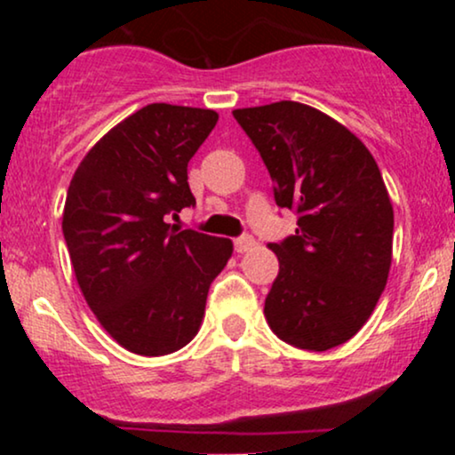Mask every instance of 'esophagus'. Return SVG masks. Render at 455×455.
<instances>
[{"mask_svg":"<svg viewBox=\"0 0 455 455\" xmlns=\"http://www.w3.org/2000/svg\"><path fill=\"white\" fill-rule=\"evenodd\" d=\"M254 245H257V242H254L252 235H242V237L235 239V252L243 254V252H248V250H252Z\"/></svg>","mask_w":455,"mask_h":455,"instance_id":"34e87169","label":"esophagus"}]
</instances>
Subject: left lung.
I'll list each match as a JSON object with an SVG mask.
<instances>
[{"mask_svg": "<svg viewBox=\"0 0 455 455\" xmlns=\"http://www.w3.org/2000/svg\"><path fill=\"white\" fill-rule=\"evenodd\" d=\"M274 181L278 207L297 212L295 235L269 243L278 278L265 318L280 340L327 351L351 340L387 284L394 207L368 148L307 104L235 108Z\"/></svg>", "mask_w": 455, "mask_h": 455, "instance_id": "8db88e82", "label": "left lung"}]
</instances>
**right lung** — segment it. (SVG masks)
Instances as JSON below:
<instances>
[{"mask_svg": "<svg viewBox=\"0 0 455 455\" xmlns=\"http://www.w3.org/2000/svg\"><path fill=\"white\" fill-rule=\"evenodd\" d=\"M216 122L212 108L148 104L108 130L72 175L61 228L76 282L130 353L158 357L186 347L233 254L231 239L169 224L196 203L188 162Z\"/></svg>", "mask_w": 455, "mask_h": 455, "instance_id": "1", "label": "right lung"}]
</instances>
